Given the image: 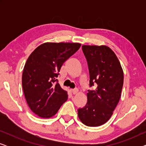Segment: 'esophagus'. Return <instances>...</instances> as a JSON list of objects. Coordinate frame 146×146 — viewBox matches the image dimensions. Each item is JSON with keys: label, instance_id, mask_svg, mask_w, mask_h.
I'll return each mask as SVG.
<instances>
[{"label": "esophagus", "instance_id": "1", "mask_svg": "<svg viewBox=\"0 0 146 146\" xmlns=\"http://www.w3.org/2000/svg\"><path fill=\"white\" fill-rule=\"evenodd\" d=\"M78 92V90L77 88L72 90V92L73 94H77Z\"/></svg>", "mask_w": 146, "mask_h": 146}]
</instances>
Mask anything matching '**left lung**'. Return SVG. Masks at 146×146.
Segmentation results:
<instances>
[{
    "instance_id": "left-lung-1",
    "label": "left lung",
    "mask_w": 146,
    "mask_h": 146,
    "mask_svg": "<svg viewBox=\"0 0 146 146\" xmlns=\"http://www.w3.org/2000/svg\"><path fill=\"white\" fill-rule=\"evenodd\" d=\"M90 74V86L96 84L94 90H88V102L78 110L84 124L96 127L110 118L118 104L123 84V72L118 58L110 48L105 45H83Z\"/></svg>"
}]
</instances>
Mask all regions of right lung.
<instances>
[{"mask_svg":"<svg viewBox=\"0 0 146 146\" xmlns=\"http://www.w3.org/2000/svg\"><path fill=\"white\" fill-rule=\"evenodd\" d=\"M80 46V43L46 42L28 58L22 84L28 105L38 116L52 117L67 100V92L55 82L64 62Z\"/></svg>","mask_w":146,"mask_h":146,"instance_id":"add662e5","label":"right lung"}]
</instances>
